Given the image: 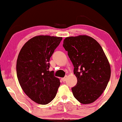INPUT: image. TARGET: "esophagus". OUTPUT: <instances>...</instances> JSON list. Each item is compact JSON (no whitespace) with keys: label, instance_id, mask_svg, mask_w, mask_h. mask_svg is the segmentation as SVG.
Returning <instances> with one entry per match:
<instances>
[{"label":"esophagus","instance_id":"34e87169","mask_svg":"<svg viewBox=\"0 0 122 122\" xmlns=\"http://www.w3.org/2000/svg\"><path fill=\"white\" fill-rule=\"evenodd\" d=\"M61 80H62L63 82L66 81V80H67V76H65V77H63V78H61Z\"/></svg>","mask_w":122,"mask_h":122}]
</instances>
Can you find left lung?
I'll return each mask as SVG.
<instances>
[{
    "mask_svg": "<svg viewBox=\"0 0 122 122\" xmlns=\"http://www.w3.org/2000/svg\"><path fill=\"white\" fill-rule=\"evenodd\" d=\"M74 67L77 79L72 88L75 98L89 104L100 97L107 86L111 76L110 66L102 48L89 36L69 37L63 45Z\"/></svg>",
    "mask_w": 122,
    "mask_h": 122,
    "instance_id": "1",
    "label": "left lung"
}]
</instances>
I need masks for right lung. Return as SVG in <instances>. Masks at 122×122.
Listing matches in <instances>:
<instances>
[{
    "label": "right lung",
    "mask_w": 122,
    "mask_h": 122,
    "mask_svg": "<svg viewBox=\"0 0 122 122\" xmlns=\"http://www.w3.org/2000/svg\"><path fill=\"white\" fill-rule=\"evenodd\" d=\"M62 37L36 36L21 48L16 63L21 87L31 100L41 105L50 102L56 96L60 80L50 72V58Z\"/></svg>",
    "instance_id": "1"
}]
</instances>
